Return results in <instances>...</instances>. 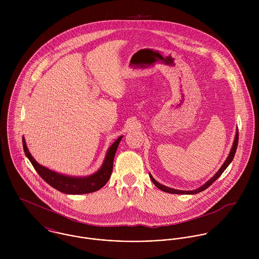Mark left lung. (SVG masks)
Wrapping results in <instances>:
<instances>
[{
  "instance_id": "8db88e82",
  "label": "left lung",
  "mask_w": 259,
  "mask_h": 259,
  "mask_svg": "<svg viewBox=\"0 0 259 259\" xmlns=\"http://www.w3.org/2000/svg\"><path fill=\"white\" fill-rule=\"evenodd\" d=\"M237 145H238V128L236 130V134H235V138H234V141H233V145L231 147L230 149V152L228 154V156L226 157L225 161L223 162V164L222 165V167L218 170V172H215V175L210 179L208 180L204 185L199 186L198 188L196 189H193V190H180V189H175V188H171V187H167L165 185H162L159 183H157L153 178L152 176L149 174V178L151 180V182L153 183V185H155L158 189L162 190V191H165V192H168V193H174V194H195V193H198V192H201L203 191L204 189H206L209 185H212L222 175V172L226 169V167L230 164V162L232 161L233 157H234V154H235V151H236V148H237Z\"/></svg>"
}]
</instances>
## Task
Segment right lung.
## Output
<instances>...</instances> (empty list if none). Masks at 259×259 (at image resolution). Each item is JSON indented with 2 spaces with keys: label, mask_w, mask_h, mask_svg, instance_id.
<instances>
[{
  "label": "right lung",
  "mask_w": 259,
  "mask_h": 259,
  "mask_svg": "<svg viewBox=\"0 0 259 259\" xmlns=\"http://www.w3.org/2000/svg\"><path fill=\"white\" fill-rule=\"evenodd\" d=\"M121 139L122 136L119 137L107 150L105 159L100 169H98V171H96L95 174L87 177H71L54 171L46 166H42L32 156L31 152L27 148V144L24 137L23 148L26 156L29 158V160L32 162L33 166L37 170V174L39 175V177L46 183H48L57 190L66 194H84L101 189L109 182L112 171L114 154Z\"/></svg>",
  "instance_id": "add662e5"
}]
</instances>
